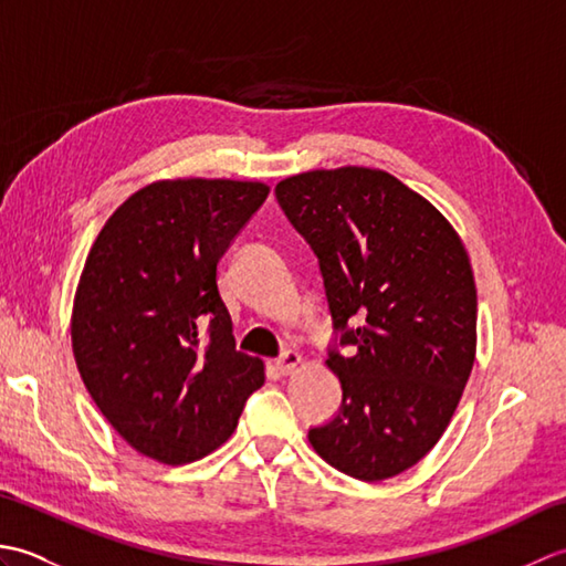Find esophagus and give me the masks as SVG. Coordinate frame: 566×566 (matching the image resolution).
I'll list each match as a JSON object with an SVG mask.
<instances>
[{
	"label": "esophagus",
	"mask_w": 566,
	"mask_h": 566,
	"mask_svg": "<svg viewBox=\"0 0 566 566\" xmlns=\"http://www.w3.org/2000/svg\"><path fill=\"white\" fill-rule=\"evenodd\" d=\"M298 365H302V355L286 350V353L274 363V369L280 371V375H292V371H294Z\"/></svg>",
	"instance_id": "1"
}]
</instances>
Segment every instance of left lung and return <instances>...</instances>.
<instances>
[{
    "label": "left lung",
    "mask_w": 566,
    "mask_h": 566,
    "mask_svg": "<svg viewBox=\"0 0 566 566\" xmlns=\"http://www.w3.org/2000/svg\"><path fill=\"white\" fill-rule=\"evenodd\" d=\"M274 195L318 258L338 333L326 365L343 403L308 440L359 482L401 474L436 448L472 375L476 286L462 240L384 170H311Z\"/></svg>",
    "instance_id": "left-lung-1"
}]
</instances>
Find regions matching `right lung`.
<instances>
[{
  "label": "right lung",
  "mask_w": 566,
  "mask_h": 566,
  "mask_svg": "<svg viewBox=\"0 0 566 566\" xmlns=\"http://www.w3.org/2000/svg\"><path fill=\"white\" fill-rule=\"evenodd\" d=\"M270 187L163 179L104 223L72 306V353L104 418L163 464L201 460L264 384L262 359L235 350L216 284L228 245Z\"/></svg>",
  "instance_id": "right-lung-1"
}]
</instances>
